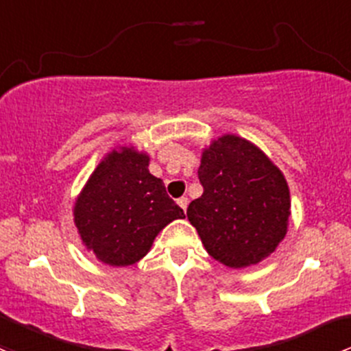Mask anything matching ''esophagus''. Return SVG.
Listing matches in <instances>:
<instances>
[{"mask_svg":"<svg viewBox=\"0 0 351 351\" xmlns=\"http://www.w3.org/2000/svg\"><path fill=\"white\" fill-rule=\"evenodd\" d=\"M178 205L182 206V208H183V212H185V210H186V206H188V198H186V197H182V198H178Z\"/></svg>","mask_w":351,"mask_h":351,"instance_id":"34e87169","label":"esophagus"}]
</instances>
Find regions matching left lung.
I'll use <instances>...</instances> for the list:
<instances>
[{
	"mask_svg": "<svg viewBox=\"0 0 351 351\" xmlns=\"http://www.w3.org/2000/svg\"><path fill=\"white\" fill-rule=\"evenodd\" d=\"M198 180L204 193L186 217L213 259L239 269L274 252L287 230L289 188L259 147L222 136L202 154Z\"/></svg>",
	"mask_w": 351,
	"mask_h": 351,
	"instance_id": "8db88e82",
	"label": "left lung"
}]
</instances>
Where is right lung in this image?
<instances>
[{
	"label": "right lung",
	"instance_id": "add662e5",
	"mask_svg": "<svg viewBox=\"0 0 351 351\" xmlns=\"http://www.w3.org/2000/svg\"><path fill=\"white\" fill-rule=\"evenodd\" d=\"M149 158L132 147L99 163L77 198L73 217L87 249L109 265H131L146 256L160 230L185 213L147 169Z\"/></svg>",
	"mask_w": 351,
	"mask_h": 351
}]
</instances>
